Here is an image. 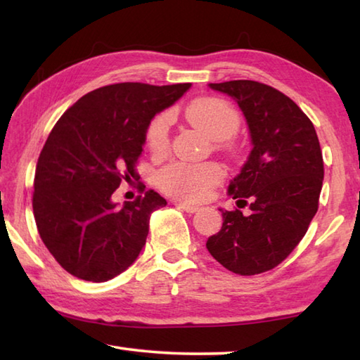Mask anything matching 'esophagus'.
<instances>
[{
  "label": "esophagus",
  "mask_w": 360,
  "mask_h": 360,
  "mask_svg": "<svg viewBox=\"0 0 360 360\" xmlns=\"http://www.w3.org/2000/svg\"><path fill=\"white\" fill-rule=\"evenodd\" d=\"M174 205H176V207H178L179 210H184V212H187V213H196V212H200V207H198V205H190V204H184V202H176Z\"/></svg>",
  "instance_id": "34e87169"
}]
</instances>
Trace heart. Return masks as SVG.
I'll list each match as a JSON object with an SVG mask.
<instances>
[{
    "label": "heart",
    "mask_w": 360,
    "mask_h": 360,
    "mask_svg": "<svg viewBox=\"0 0 360 360\" xmlns=\"http://www.w3.org/2000/svg\"><path fill=\"white\" fill-rule=\"evenodd\" d=\"M188 122L200 128L209 137L219 141L218 147L227 153H235L236 145L229 137L238 131L241 117L226 101L215 97H201L190 103L186 110ZM170 114H159L150 122L145 133V143L153 155L160 156L170 147ZM224 179V170L215 162L188 164L174 162L158 173V186L164 193L176 200L198 202L209 198L212 190Z\"/></svg>",
    "instance_id": "obj_1"
}]
</instances>
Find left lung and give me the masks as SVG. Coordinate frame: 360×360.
<instances>
[{"label": "left lung", "mask_w": 360, "mask_h": 360, "mask_svg": "<svg viewBox=\"0 0 360 360\" xmlns=\"http://www.w3.org/2000/svg\"><path fill=\"white\" fill-rule=\"evenodd\" d=\"M233 97L246 116L252 148L227 193L249 205L223 212V227L207 240L210 255L238 275L277 267L307 233L319 209L323 156L316 128L288 96L264 83H210Z\"/></svg>", "instance_id": "1"}]
</instances>
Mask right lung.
<instances>
[{
  "mask_svg": "<svg viewBox=\"0 0 360 360\" xmlns=\"http://www.w3.org/2000/svg\"><path fill=\"white\" fill-rule=\"evenodd\" d=\"M188 88L114 83L79 98L53 125L37 162L32 209L44 246L74 277L108 281L145 246L151 213L167 205L139 182L145 131ZM134 180L144 195L117 208L112 193Z\"/></svg>",
  "mask_w": 360,
  "mask_h": 360,
  "instance_id": "add662e5",
  "label": "right lung"
}]
</instances>
